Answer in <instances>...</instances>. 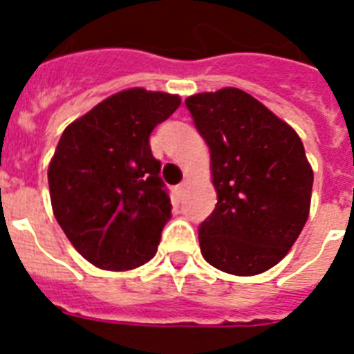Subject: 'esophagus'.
I'll return each mask as SVG.
<instances>
[{
	"label": "esophagus",
	"instance_id": "1",
	"mask_svg": "<svg viewBox=\"0 0 354 354\" xmlns=\"http://www.w3.org/2000/svg\"><path fill=\"white\" fill-rule=\"evenodd\" d=\"M187 180H183V182L182 183H180V185H178V187H176V191H178V194H182L183 193V191H185V187H187Z\"/></svg>",
	"mask_w": 354,
	"mask_h": 354
}]
</instances>
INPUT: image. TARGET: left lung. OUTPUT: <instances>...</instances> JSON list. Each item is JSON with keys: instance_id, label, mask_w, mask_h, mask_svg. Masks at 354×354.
<instances>
[{"instance_id": "obj_1", "label": "left lung", "mask_w": 354, "mask_h": 354, "mask_svg": "<svg viewBox=\"0 0 354 354\" xmlns=\"http://www.w3.org/2000/svg\"><path fill=\"white\" fill-rule=\"evenodd\" d=\"M211 152L216 207L200 224L211 266L257 275L279 263L310 211L314 172L296 130L239 88L185 99Z\"/></svg>"}]
</instances>
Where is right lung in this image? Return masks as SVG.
Here are the masks:
<instances>
[{
	"instance_id": "add662e5",
	"label": "right lung",
	"mask_w": 354,
	"mask_h": 354,
	"mask_svg": "<svg viewBox=\"0 0 354 354\" xmlns=\"http://www.w3.org/2000/svg\"><path fill=\"white\" fill-rule=\"evenodd\" d=\"M180 102L171 93L130 88L64 130L47 171L53 213L97 268L124 272L156 255L172 205L149 136Z\"/></svg>"
}]
</instances>
